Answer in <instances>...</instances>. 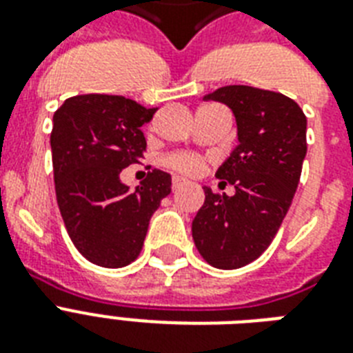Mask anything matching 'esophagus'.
I'll list each match as a JSON object with an SVG mask.
<instances>
[{
	"label": "esophagus",
	"mask_w": 353,
	"mask_h": 353,
	"mask_svg": "<svg viewBox=\"0 0 353 353\" xmlns=\"http://www.w3.org/2000/svg\"><path fill=\"white\" fill-rule=\"evenodd\" d=\"M183 185H185V179L179 176H174V179H172V188H174V190H177V188L183 187Z\"/></svg>",
	"instance_id": "esophagus-1"
}]
</instances>
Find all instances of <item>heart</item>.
<instances>
[{
    "label": "heart",
    "mask_w": 353,
    "mask_h": 353,
    "mask_svg": "<svg viewBox=\"0 0 353 353\" xmlns=\"http://www.w3.org/2000/svg\"><path fill=\"white\" fill-rule=\"evenodd\" d=\"M165 165L172 170L179 172V174H185V176H194L198 174L199 168H201V159L198 155L194 154H185V152H179V154H172L165 159Z\"/></svg>",
    "instance_id": "1"
}]
</instances>
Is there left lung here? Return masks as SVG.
Masks as SVG:
<instances>
[{"label":"left lung","instance_id":"1","mask_svg":"<svg viewBox=\"0 0 353 353\" xmlns=\"http://www.w3.org/2000/svg\"><path fill=\"white\" fill-rule=\"evenodd\" d=\"M231 108L238 144L216 172L234 194L203 187L205 203L192 221L199 254L218 269L256 260L290 210L306 157V115L282 93L225 85L203 97Z\"/></svg>","mask_w":353,"mask_h":353}]
</instances>
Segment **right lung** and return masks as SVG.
<instances>
[{"mask_svg": "<svg viewBox=\"0 0 353 353\" xmlns=\"http://www.w3.org/2000/svg\"><path fill=\"white\" fill-rule=\"evenodd\" d=\"M146 110L119 95L71 97L52 117L54 188L69 238L80 254L102 268H124L139 256L150 218L172 190V177L148 172L135 190L121 181L122 168L146 150L141 128Z\"/></svg>", "mask_w": 353, "mask_h": 353, "instance_id": "1", "label": "right lung"}]
</instances>
